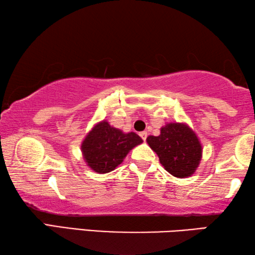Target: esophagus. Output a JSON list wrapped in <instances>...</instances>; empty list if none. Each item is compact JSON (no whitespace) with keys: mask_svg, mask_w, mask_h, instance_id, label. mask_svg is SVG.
<instances>
[{"mask_svg":"<svg viewBox=\"0 0 255 255\" xmlns=\"http://www.w3.org/2000/svg\"><path fill=\"white\" fill-rule=\"evenodd\" d=\"M139 136L143 138V140H146V138H147V131H141L139 132Z\"/></svg>","mask_w":255,"mask_h":255,"instance_id":"esophagus-1","label":"esophagus"}]
</instances>
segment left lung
I'll return each mask as SVG.
<instances>
[{
	"mask_svg": "<svg viewBox=\"0 0 255 255\" xmlns=\"http://www.w3.org/2000/svg\"><path fill=\"white\" fill-rule=\"evenodd\" d=\"M146 141L170 174L183 179L196 173L202 158V145L188 124L166 123L158 136H148Z\"/></svg>",
	"mask_w": 255,
	"mask_h": 255,
	"instance_id": "1",
	"label": "left lung"
}]
</instances>
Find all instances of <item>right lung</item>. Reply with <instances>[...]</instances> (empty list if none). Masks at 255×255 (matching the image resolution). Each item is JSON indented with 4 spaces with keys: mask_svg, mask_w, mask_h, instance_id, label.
Here are the masks:
<instances>
[{
    "mask_svg": "<svg viewBox=\"0 0 255 255\" xmlns=\"http://www.w3.org/2000/svg\"><path fill=\"white\" fill-rule=\"evenodd\" d=\"M143 139L135 132H125L112 127L107 120L97 123L81 143L83 159L90 169L98 174L109 173Z\"/></svg>",
    "mask_w": 255,
    "mask_h": 255,
    "instance_id": "1",
    "label": "right lung"
}]
</instances>
